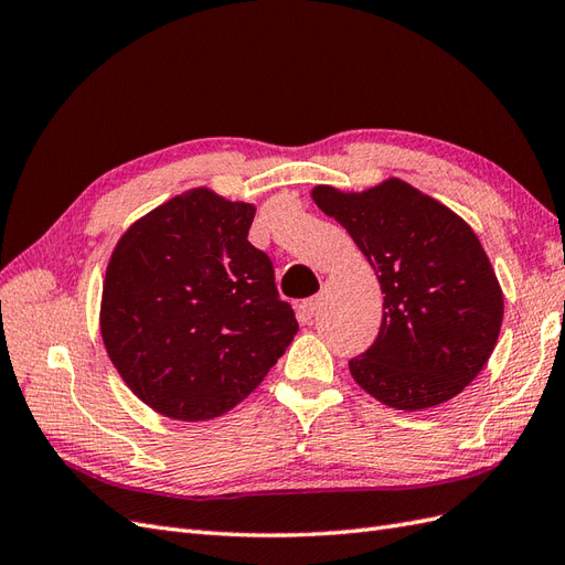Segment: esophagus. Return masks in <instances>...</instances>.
<instances>
[{
  "instance_id": "34e87169",
  "label": "esophagus",
  "mask_w": 565,
  "mask_h": 565,
  "mask_svg": "<svg viewBox=\"0 0 565 565\" xmlns=\"http://www.w3.org/2000/svg\"><path fill=\"white\" fill-rule=\"evenodd\" d=\"M318 309H320V299H318V297L303 299V301L299 303V316H301V320H311V318L318 313Z\"/></svg>"
}]
</instances>
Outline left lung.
Masks as SVG:
<instances>
[{
	"label": "left lung",
	"instance_id": "obj_1",
	"mask_svg": "<svg viewBox=\"0 0 565 565\" xmlns=\"http://www.w3.org/2000/svg\"><path fill=\"white\" fill-rule=\"evenodd\" d=\"M311 195L382 285V328L349 361L353 380L409 413L455 398L488 363L504 316L498 276L471 226L401 179L363 193L316 185Z\"/></svg>",
	"mask_w": 565,
	"mask_h": 565
}]
</instances>
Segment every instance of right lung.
<instances>
[{
  "label": "right lung",
  "instance_id": "add662e5",
  "mask_svg": "<svg viewBox=\"0 0 565 565\" xmlns=\"http://www.w3.org/2000/svg\"><path fill=\"white\" fill-rule=\"evenodd\" d=\"M254 212L193 188L141 216L113 249L100 337L119 377L164 417L228 413L299 330L268 254L247 241Z\"/></svg>",
  "mask_w": 565,
  "mask_h": 565
}]
</instances>
